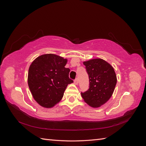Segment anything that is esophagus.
I'll use <instances>...</instances> for the list:
<instances>
[{
	"instance_id": "esophagus-1",
	"label": "esophagus",
	"mask_w": 146,
	"mask_h": 146,
	"mask_svg": "<svg viewBox=\"0 0 146 146\" xmlns=\"http://www.w3.org/2000/svg\"><path fill=\"white\" fill-rule=\"evenodd\" d=\"M74 84L76 85H78V79L77 78H76V80H74Z\"/></svg>"
}]
</instances>
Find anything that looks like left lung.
I'll return each mask as SVG.
<instances>
[{"label":"left lung","mask_w":146,"mask_h":146,"mask_svg":"<svg viewBox=\"0 0 146 146\" xmlns=\"http://www.w3.org/2000/svg\"><path fill=\"white\" fill-rule=\"evenodd\" d=\"M83 64L89 76L90 88L81 92L82 97L90 107H100L113 95L117 83L116 73L111 64L101 58L84 61Z\"/></svg>","instance_id":"8db88e82"}]
</instances>
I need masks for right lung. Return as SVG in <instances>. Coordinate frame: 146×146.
Listing matches in <instances>:
<instances>
[{
	"label": "right lung",
	"instance_id": "add662e5",
	"mask_svg": "<svg viewBox=\"0 0 146 146\" xmlns=\"http://www.w3.org/2000/svg\"><path fill=\"white\" fill-rule=\"evenodd\" d=\"M67 59L52 54H44L30 64L28 85L34 99L41 107L52 108L63 98L68 84L70 69L66 68Z\"/></svg>",
	"mask_w": 146,
	"mask_h": 146
}]
</instances>
